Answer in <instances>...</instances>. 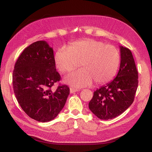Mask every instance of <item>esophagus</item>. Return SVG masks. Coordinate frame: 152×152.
I'll return each mask as SVG.
<instances>
[{
  "instance_id": "34e87169",
  "label": "esophagus",
  "mask_w": 152,
  "mask_h": 152,
  "mask_svg": "<svg viewBox=\"0 0 152 152\" xmlns=\"http://www.w3.org/2000/svg\"><path fill=\"white\" fill-rule=\"evenodd\" d=\"M79 89H75V88H73V87H71L70 89V93H74L77 91H79Z\"/></svg>"
}]
</instances>
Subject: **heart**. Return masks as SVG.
Here are the masks:
<instances>
[{"label":"heart","instance_id":"obj_1","mask_svg":"<svg viewBox=\"0 0 152 152\" xmlns=\"http://www.w3.org/2000/svg\"><path fill=\"white\" fill-rule=\"evenodd\" d=\"M121 62L118 49L101 41L86 39L69 44L66 48L58 49L54 63L58 70L69 73L80 65L82 68L69 75L65 81L75 87L92 84H104L115 75Z\"/></svg>","mask_w":152,"mask_h":152}]
</instances>
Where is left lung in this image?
<instances>
[{"label": "left lung", "mask_w": 152, "mask_h": 152, "mask_svg": "<svg viewBox=\"0 0 152 152\" xmlns=\"http://www.w3.org/2000/svg\"><path fill=\"white\" fill-rule=\"evenodd\" d=\"M121 65L115 79L94 92L89 108L102 120L120 115L134 102L138 85L137 72L134 58L128 48L120 46Z\"/></svg>", "instance_id": "1"}]
</instances>
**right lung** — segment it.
I'll list each match as a JSON object with an SVG mask.
<instances>
[{"label":"right lung","instance_id":"obj_1","mask_svg":"<svg viewBox=\"0 0 152 152\" xmlns=\"http://www.w3.org/2000/svg\"><path fill=\"white\" fill-rule=\"evenodd\" d=\"M60 80L53 49L45 41H37L24 49L15 63L12 85L18 103L30 118L49 122L61 112L70 89L59 85L53 91L51 87Z\"/></svg>","mask_w":152,"mask_h":152}]
</instances>
